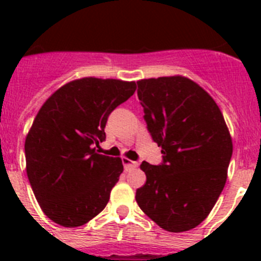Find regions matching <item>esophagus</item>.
I'll list each match as a JSON object with an SVG mask.
<instances>
[{
	"label": "esophagus",
	"instance_id": "34e87169",
	"mask_svg": "<svg viewBox=\"0 0 261 261\" xmlns=\"http://www.w3.org/2000/svg\"><path fill=\"white\" fill-rule=\"evenodd\" d=\"M123 165H124V168H125V170H132V168L138 167L137 162H133V161H130V159H128V158H123Z\"/></svg>",
	"mask_w": 261,
	"mask_h": 261
}]
</instances>
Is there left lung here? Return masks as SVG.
Wrapping results in <instances>:
<instances>
[{
  "label": "left lung",
  "mask_w": 261,
  "mask_h": 261,
  "mask_svg": "<svg viewBox=\"0 0 261 261\" xmlns=\"http://www.w3.org/2000/svg\"><path fill=\"white\" fill-rule=\"evenodd\" d=\"M137 86L163 162L141 163L146 183L136 191V201L162 229L187 231L208 217L225 187L232 154L229 129L213 98L190 78H149Z\"/></svg>",
  "instance_id": "8db88e82"
}]
</instances>
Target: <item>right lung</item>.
Listing matches in <instances>:
<instances>
[{
    "label": "right lung",
    "instance_id": "obj_1",
    "mask_svg": "<svg viewBox=\"0 0 261 261\" xmlns=\"http://www.w3.org/2000/svg\"><path fill=\"white\" fill-rule=\"evenodd\" d=\"M135 91V82L81 78L60 87L39 110L24 142L26 171L53 222L77 227L106 208L124 167L95 145L106 140L111 112Z\"/></svg>",
    "mask_w": 261,
    "mask_h": 261
}]
</instances>
